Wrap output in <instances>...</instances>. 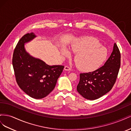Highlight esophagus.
<instances>
[{"label":"esophagus","instance_id":"34e87169","mask_svg":"<svg viewBox=\"0 0 131 131\" xmlns=\"http://www.w3.org/2000/svg\"><path fill=\"white\" fill-rule=\"evenodd\" d=\"M65 70H67V71H70L72 69H71V68L70 67L68 66H66L64 67V69Z\"/></svg>","mask_w":131,"mask_h":131}]
</instances>
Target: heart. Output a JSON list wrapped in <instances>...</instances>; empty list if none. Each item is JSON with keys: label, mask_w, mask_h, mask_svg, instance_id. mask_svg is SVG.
I'll list each match as a JSON object with an SVG mask.
<instances>
[{"label": "heart", "mask_w": 131, "mask_h": 131, "mask_svg": "<svg viewBox=\"0 0 131 131\" xmlns=\"http://www.w3.org/2000/svg\"><path fill=\"white\" fill-rule=\"evenodd\" d=\"M71 50L76 53L74 61L78 68L87 72H93L100 68L108 55L107 50L94 37L80 39L72 45ZM60 50L63 56H70L69 51L66 47H62Z\"/></svg>", "instance_id": "b5f03b06"}]
</instances>
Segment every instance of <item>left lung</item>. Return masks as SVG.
<instances>
[{
	"label": "left lung",
	"mask_w": 131,
	"mask_h": 131,
	"mask_svg": "<svg viewBox=\"0 0 131 131\" xmlns=\"http://www.w3.org/2000/svg\"><path fill=\"white\" fill-rule=\"evenodd\" d=\"M121 65V54L116 43L104 66L92 72L80 73L77 91L90 100L100 98L112 90Z\"/></svg>",
	"instance_id": "8db88e82"
}]
</instances>
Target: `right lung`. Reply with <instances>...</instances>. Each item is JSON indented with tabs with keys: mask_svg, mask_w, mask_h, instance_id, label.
I'll return each instance as SVG.
<instances>
[{
	"mask_svg": "<svg viewBox=\"0 0 131 131\" xmlns=\"http://www.w3.org/2000/svg\"><path fill=\"white\" fill-rule=\"evenodd\" d=\"M35 37L33 33H27L20 39L14 51L13 65L21 89L31 97L41 99L54 89L64 66H49L26 52L25 43Z\"/></svg>",
	"mask_w": 131,
	"mask_h": 131,
	"instance_id": "1",
	"label": "right lung"
}]
</instances>
